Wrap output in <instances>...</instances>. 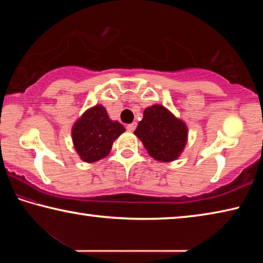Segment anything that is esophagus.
<instances>
[{"instance_id":"1","label":"esophagus","mask_w":263,"mask_h":263,"mask_svg":"<svg viewBox=\"0 0 263 263\" xmlns=\"http://www.w3.org/2000/svg\"><path fill=\"white\" fill-rule=\"evenodd\" d=\"M136 127H137V123H132V124H128V125L126 126V130L130 132H133L136 130Z\"/></svg>"}]
</instances>
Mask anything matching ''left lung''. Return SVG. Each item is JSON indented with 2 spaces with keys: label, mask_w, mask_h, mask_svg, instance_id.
I'll return each instance as SVG.
<instances>
[{
  "label": "left lung",
  "mask_w": 263,
  "mask_h": 263,
  "mask_svg": "<svg viewBox=\"0 0 263 263\" xmlns=\"http://www.w3.org/2000/svg\"><path fill=\"white\" fill-rule=\"evenodd\" d=\"M135 135L147 153L159 162H172L180 158L188 142L184 121L161 104L147 106Z\"/></svg>",
  "instance_id": "1"
}]
</instances>
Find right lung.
Instances as JSON below:
<instances>
[{"label": "right lung", "instance_id": "add662e5", "mask_svg": "<svg viewBox=\"0 0 263 263\" xmlns=\"http://www.w3.org/2000/svg\"><path fill=\"white\" fill-rule=\"evenodd\" d=\"M124 132L125 127L117 121H111L104 106L96 104L73 124V146L82 161L94 163L109 155L114 141Z\"/></svg>", "mask_w": 263, "mask_h": 263}]
</instances>
